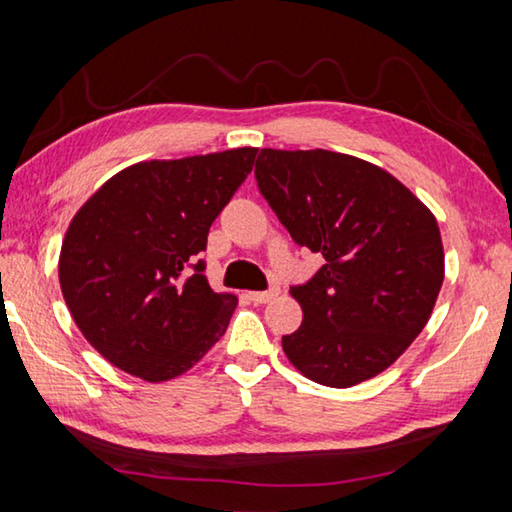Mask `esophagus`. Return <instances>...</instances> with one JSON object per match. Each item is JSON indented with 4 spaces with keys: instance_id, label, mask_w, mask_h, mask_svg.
<instances>
[{
    "instance_id": "esophagus-1",
    "label": "esophagus",
    "mask_w": 512,
    "mask_h": 512,
    "mask_svg": "<svg viewBox=\"0 0 512 512\" xmlns=\"http://www.w3.org/2000/svg\"><path fill=\"white\" fill-rule=\"evenodd\" d=\"M277 293H280V289L277 287H271V289H266V291H250L248 293V298L255 302V305H264V302H271Z\"/></svg>"
}]
</instances>
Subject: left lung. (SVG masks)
Here are the masks:
<instances>
[{
	"label": "left lung",
	"instance_id": "obj_1",
	"mask_svg": "<svg viewBox=\"0 0 512 512\" xmlns=\"http://www.w3.org/2000/svg\"><path fill=\"white\" fill-rule=\"evenodd\" d=\"M255 178L291 239L325 259L291 287L302 325L282 336L284 354L332 388L379 375L422 332L443 287L433 214L388 171L334 151L262 149Z\"/></svg>",
	"mask_w": 512,
	"mask_h": 512
}]
</instances>
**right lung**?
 Instances as JSON below:
<instances>
[{
	"instance_id": "add662e5",
	"label": "right lung",
	"mask_w": 512,
	"mask_h": 512,
	"mask_svg": "<svg viewBox=\"0 0 512 512\" xmlns=\"http://www.w3.org/2000/svg\"><path fill=\"white\" fill-rule=\"evenodd\" d=\"M255 155L246 146L133 164L76 212L60 250V289L112 366L167 381L225 334L237 298L210 289L198 255Z\"/></svg>"
}]
</instances>
